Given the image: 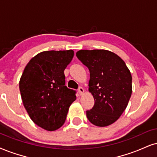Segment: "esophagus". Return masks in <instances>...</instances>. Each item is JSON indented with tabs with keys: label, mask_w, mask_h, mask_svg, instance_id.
Instances as JSON below:
<instances>
[{
	"label": "esophagus",
	"mask_w": 157,
	"mask_h": 157,
	"mask_svg": "<svg viewBox=\"0 0 157 157\" xmlns=\"http://www.w3.org/2000/svg\"><path fill=\"white\" fill-rule=\"evenodd\" d=\"M78 92L79 94H80V95H82V94L84 92V88L82 87V86H79L78 89Z\"/></svg>",
	"instance_id": "esophagus-1"
}]
</instances>
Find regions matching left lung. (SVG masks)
Returning a JSON list of instances; mask_svg holds the SVG:
<instances>
[{
	"label": "left lung",
	"instance_id": "1",
	"mask_svg": "<svg viewBox=\"0 0 157 157\" xmlns=\"http://www.w3.org/2000/svg\"><path fill=\"white\" fill-rule=\"evenodd\" d=\"M76 57L89 68V91L94 105L86 117L98 127L115 122L127 108L132 94V75L121 57L104 49L79 50Z\"/></svg>",
	"mask_w": 157,
	"mask_h": 157
}]
</instances>
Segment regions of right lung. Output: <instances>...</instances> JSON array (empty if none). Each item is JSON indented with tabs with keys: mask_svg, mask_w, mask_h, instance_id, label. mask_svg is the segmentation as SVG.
I'll return each instance as SVG.
<instances>
[{
	"mask_svg": "<svg viewBox=\"0 0 157 157\" xmlns=\"http://www.w3.org/2000/svg\"><path fill=\"white\" fill-rule=\"evenodd\" d=\"M74 52L45 51L33 57L19 80L23 105L32 121L48 131L65 123L69 107L76 99L75 91L65 86L64 71Z\"/></svg>",
	"mask_w": 157,
	"mask_h": 157,
	"instance_id": "add662e5",
	"label": "right lung"
}]
</instances>
